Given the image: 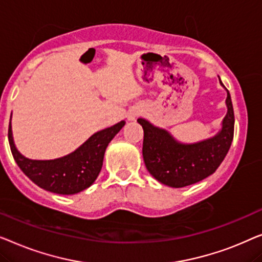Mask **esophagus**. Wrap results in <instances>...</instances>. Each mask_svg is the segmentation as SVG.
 Instances as JSON below:
<instances>
[{"instance_id":"obj_1","label":"esophagus","mask_w":262,"mask_h":262,"mask_svg":"<svg viewBox=\"0 0 262 262\" xmlns=\"http://www.w3.org/2000/svg\"><path fill=\"white\" fill-rule=\"evenodd\" d=\"M129 119H130V120H133V119H134V116H130V117H129Z\"/></svg>"}]
</instances>
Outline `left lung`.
Returning a JSON list of instances; mask_svg holds the SVG:
<instances>
[{
	"label": "left lung",
	"mask_w": 262,
	"mask_h": 262,
	"mask_svg": "<svg viewBox=\"0 0 262 262\" xmlns=\"http://www.w3.org/2000/svg\"><path fill=\"white\" fill-rule=\"evenodd\" d=\"M220 83L223 85L221 79ZM226 104L228 112L219 134L192 145L180 143L167 130L138 119L143 128V161L158 182L171 187H184L201 182L219 168L234 138V109L228 90Z\"/></svg>",
	"instance_id": "left-lung-1"
}]
</instances>
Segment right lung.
I'll return each instance as SVG.
<instances>
[{
	"instance_id": "add662e5",
	"label": "right lung",
	"mask_w": 262,
	"mask_h": 262,
	"mask_svg": "<svg viewBox=\"0 0 262 262\" xmlns=\"http://www.w3.org/2000/svg\"><path fill=\"white\" fill-rule=\"evenodd\" d=\"M124 126V121L95 133L75 152L54 160H32L22 156L14 145L9 122L8 140L17 166L33 183L59 194H75L85 190L99 174L104 152L114 136Z\"/></svg>"
}]
</instances>
